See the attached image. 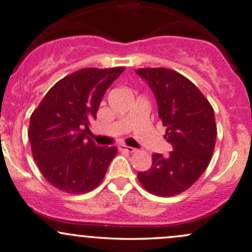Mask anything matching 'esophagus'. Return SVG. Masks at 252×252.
I'll return each instance as SVG.
<instances>
[{
  "label": "esophagus",
  "instance_id": "esophagus-1",
  "mask_svg": "<svg viewBox=\"0 0 252 252\" xmlns=\"http://www.w3.org/2000/svg\"><path fill=\"white\" fill-rule=\"evenodd\" d=\"M119 151L121 152H127V153H134L136 151L135 148L131 147V146H126V145H120L119 146Z\"/></svg>",
  "mask_w": 252,
  "mask_h": 252
}]
</instances>
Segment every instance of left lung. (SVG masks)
I'll return each instance as SVG.
<instances>
[{"label": "left lung", "mask_w": 252, "mask_h": 252, "mask_svg": "<svg viewBox=\"0 0 252 252\" xmlns=\"http://www.w3.org/2000/svg\"><path fill=\"white\" fill-rule=\"evenodd\" d=\"M135 72L154 92L159 118L167 127L164 138L173 151L154 153L152 167L138 173L151 194L169 197L187 190L203 174L213 158L217 127L213 106L194 83L166 67H146Z\"/></svg>", "instance_id": "1"}]
</instances>
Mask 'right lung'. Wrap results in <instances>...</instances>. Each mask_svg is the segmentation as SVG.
<instances>
[{"mask_svg":"<svg viewBox=\"0 0 252 252\" xmlns=\"http://www.w3.org/2000/svg\"><path fill=\"white\" fill-rule=\"evenodd\" d=\"M125 70L86 67L55 84L30 117L28 136L37 166L50 185L69 194L98 187L118 150L89 138V120L108 86Z\"/></svg>","mask_w":252,"mask_h":252,"instance_id":"1","label":"right lung"}]
</instances>
